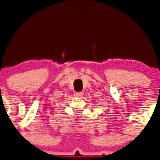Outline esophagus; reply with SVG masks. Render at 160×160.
Instances as JSON below:
<instances>
[{"label":"esophagus","instance_id":"obj_1","mask_svg":"<svg viewBox=\"0 0 160 160\" xmlns=\"http://www.w3.org/2000/svg\"><path fill=\"white\" fill-rule=\"evenodd\" d=\"M75 96H76V97H82V96H83V92H75Z\"/></svg>","mask_w":160,"mask_h":160}]
</instances>
